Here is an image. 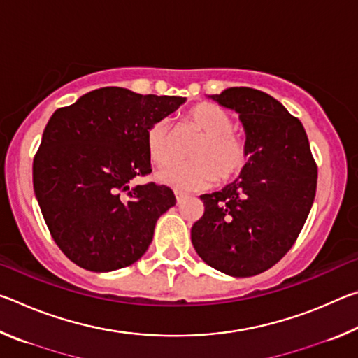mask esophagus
<instances>
[{
    "label": "esophagus",
    "mask_w": 358,
    "mask_h": 358,
    "mask_svg": "<svg viewBox=\"0 0 358 358\" xmlns=\"http://www.w3.org/2000/svg\"><path fill=\"white\" fill-rule=\"evenodd\" d=\"M175 197H177V203H181L185 201V199L187 197L185 192H181V191H178V189H175Z\"/></svg>",
    "instance_id": "obj_1"
}]
</instances>
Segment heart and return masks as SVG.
<instances>
[{
    "label": "heart",
    "instance_id": "1",
    "mask_svg": "<svg viewBox=\"0 0 358 358\" xmlns=\"http://www.w3.org/2000/svg\"><path fill=\"white\" fill-rule=\"evenodd\" d=\"M186 120L202 132V138L189 150V161H175L157 172L162 183L180 191H192L211 181L227 183L237 178L250 162V147L234 129L227 110L213 102H199L186 113ZM150 161L162 166L172 156V132L166 120H157L145 132Z\"/></svg>",
    "mask_w": 358,
    "mask_h": 358
}]
</instances>
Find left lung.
Returning a JSON list of instances; mask_svg holds the SVG:
<instances>
[{"mask_svg":"<svg viewBox=\"0 0 358 358\" xmlns=\"http://www.w3.org/2000/svg\"><path fill=\"white\" fill-rule=\"evenodd\" d=\"M210 98L240 113L251 156L240 180L201 196L205 210L191 240L213 268L254 276L299 238L316 196L317 164L301 121L270 94L234 87Z\"/></svg>","mask_w":358,"mask_h":358,"instance_id":"8db88e82","label":"left lung"}]
</instances>
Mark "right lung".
I'll list each match as a JSON object with an SVG mask.
<instances>
[{
    "label": "right lung",
    "instance_id": "1",
    "mask_svg": "<svg viewBox=\"0 0 358 358\" xmlns=\"http://www.w3.org/2000/svg\"><path fill=\"white\" fill-rule=\"evenodd\" d=\"M185 98L106 87L55 110L33 159V186L52 238L90 271L124 268L141 259L155 224L177 199L151 173L145 132Z\"/></svg>",
    "mask_w": 358,
    "mask_h": 358
}]
</instances>
